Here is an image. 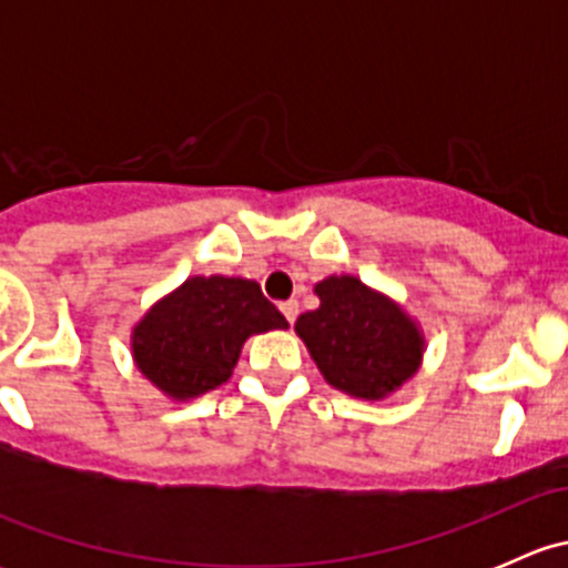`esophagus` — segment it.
Returning <instances> with one entry per match:
<instances>
[{"mask_svg":"<svg viewBox=\"0 0 568 568\" xmlns=\"http://www.w3.org/2000/svg\"><path fill=\"white\" fill-rule=\"evenodd\" d=\"M280 311H283V316H285V321H288V324H294L296 316H300V302H296V300L283 302V305H280Z\"/></svg>","mask_w":568,"mask_h":568,"instance_id":"34e87169","label":"esophagus"}]
</instances>
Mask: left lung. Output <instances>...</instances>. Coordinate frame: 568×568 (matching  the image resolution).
Wrapping results in <instances>:
<instances>
[{"label":"left lung","instance_id":"obj_1","mask_svg":"<svg viewBox=\"0 0 568 568\" xmlns=\"http://www.w3.org/2000/svg\"><path fill=\"white\" fill-rule=\"evenodd\" d=\"M316 296L321 305L294 329L335 390L379 400L417 374L426 337L398 302L354 274L321 280Z\"/></svg>","mask_w":568,"mask_h":568}]
</instances>
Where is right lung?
<instances>
[{"label":"right lung","instance_id":"right-lung-1","mask_svg":"<svg viewBox=\"0 0 568 568\" xmlns=\"http://www.w3.org/2000/svg\"><path fill=\"white\" fill-rule=\"evenodd\" d=\"M285 326L255 280L189 277L134 326L131 354L153 387L189 400L231 379L250 335Z\"/></svg>","mask_w":568,"mask_h":568}]
</instances>
